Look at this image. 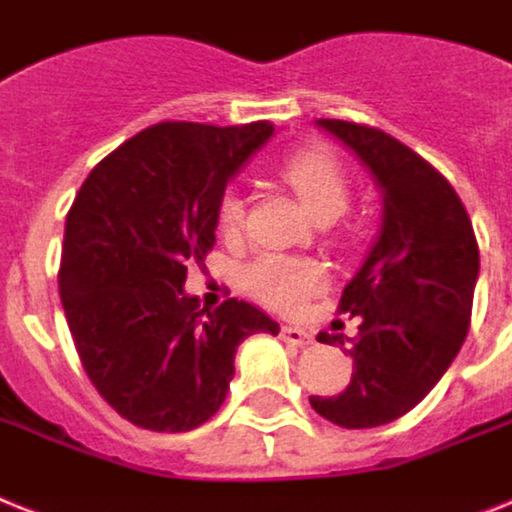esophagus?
<instances>
[{
    "mask_svg": "<svg viewBox=\"0 0 512 512\" xmlns=\"http://www.w3.org/2000/svg\"><path fill=\"white\" fill-rule=\"evenodd\" d=\"M281 339L289 344H297V347H307V344H313V334L310 331H305V328L299 326H284L281 328Z\"/></svg>",
    "mask_w": 512,
    "mask_h": 512,
    "instance_id": "34e87169",
    "label": "esophagus"
}]
</instances>
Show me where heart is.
Masks as SVG:
<instances>
[{
    "instance_id": "heart-1",
    "label": "heart",
    "mask_w": 512,
    "mask_h": 512,
    "mask_svg": "<svg viewBox=\"0 0 512 512\" xmlns=\"http://www.w3.org/2000/svg\"><path fill=\"white\" fill-rule=\"evenodd\" d=\"M278 173L292 186L299 202L307 207V213H313L318 220L339 218L350 205V176L328 149H299L281 162ZM218 226L226 236L239 234L244 228V199L239 197V191H226V197L220 199ZM244 281L249 292L263 299L265 305L289 310L310 294L321 292L328 281V273L315 260L263 255L249 265Z\"/></svg>"
}]
</instances>
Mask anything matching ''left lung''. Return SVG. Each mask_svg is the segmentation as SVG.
Here are the masks:
<instances>
[{"instance_id": "8db88e82", "label": "left lung", "mask_w": 512, "mask_h": 512, "mask_svg": "<svg viewBox=\"0 0 512 512\" xmlns=\"http://www.w3.org/2000/svg\"><path fill=\"white\" fill-rule=\"evenodd\" d=\"M350 147L381 189V228L339 310L360 315L352 381L336 397H310L326 421L373 429L410 413L460 352L471 326L479 244L450 181L421 155L371 126L315 120ZM318 342L342 336L318 334Z\"/></svg>"}]
</instances>
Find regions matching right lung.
Instances as JSON below:
<instances>
[{"instance_id": "add662e5", "label": "right lung", "mask_w": 512, "mask_h": 512, "mask_svg": "<svg viewBox=\"0 0 512 512\" xmlns=\"http://www.w3.org/2000/svg\"><path fill=\"white\" fill-rule=\"evenodd\" d=\"M273 136L247 126L157 123L83 181L65 220L60 297L83 371L112 410L149 431L210 421L247 336L278 323L242 299L215 310L184 292L215 244L220 199Z\"/></svg>"}]
</instances>
